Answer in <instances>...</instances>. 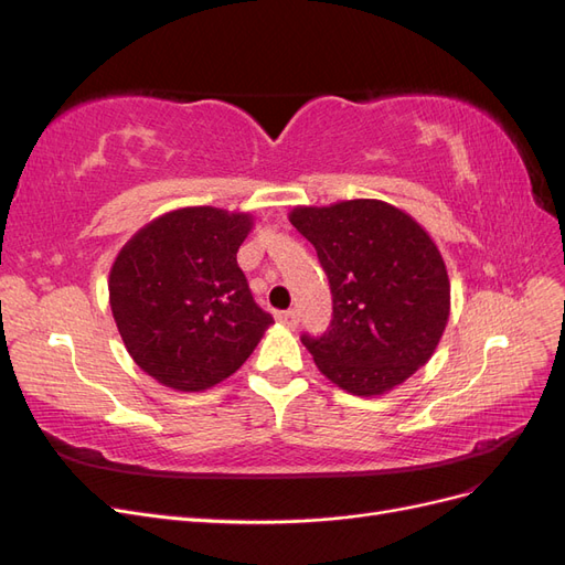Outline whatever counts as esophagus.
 Listing matches in <instances>:
<instances>
[{
    "label": "esophagus",
    "instance_id": "34e87169",
    "mask_svg": "<svg viewBox=\"0 0 565 565\" xmlns=\"http://www.w3.org/2000/svg\"><path fill=\"white\" fill-rule=\"evenodd\" d=\"M276 320L282 324V328H297L299 316H297V311H278Z\"/></svg>",
    "mask_w": 565,
    "mask_h": 565
}]
</instances>
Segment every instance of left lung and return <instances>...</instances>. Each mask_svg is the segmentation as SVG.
Returning <instances> with one entry per match:
<instances>
[{"mask_svg":"<svg viewBox=\"0 0 565 565\" xmlns=\"http://www.w3.org/2000/svg\"><path fill=\"white\" fill-rule=\"evenodd\" d=\"M332 289V324L301 337L318 370L361 398L384 396L431 361L450 318V278L434 237L384 200L299 204Z\"/></svg>","mask_w":565,"mask_h":565,"instance_id":"1","label":"left lung"}]
</instances>
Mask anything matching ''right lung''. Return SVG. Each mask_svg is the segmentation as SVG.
I'll use <instances>...</instances> for the list:
<instances>
[{"label":"right lung","mask_w":565,"mask_h":565,"mask_svg":"<svg viewBox=\"0 0 565 565\" xmlns=\"http://www.w3.org/2000/svg\"><path fill=\"white\" fill-rule=\"evenodd\" d=\"M252 226L249 212L181 207L148 221L117 252L110 309L148 377L183 393L212 388L259 344L273 318L237 266Z\"/></svg>","instance_id":"add662e5"}]
</instances>
